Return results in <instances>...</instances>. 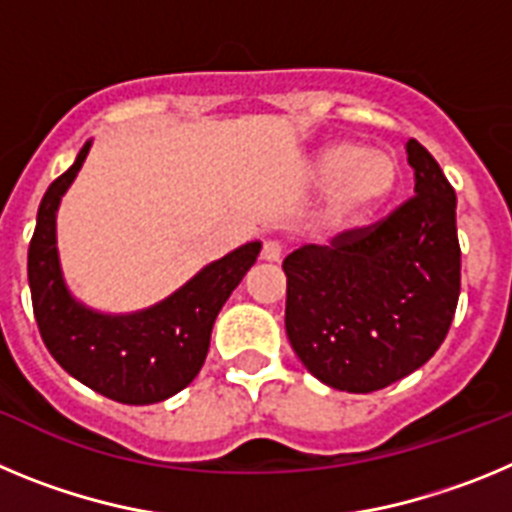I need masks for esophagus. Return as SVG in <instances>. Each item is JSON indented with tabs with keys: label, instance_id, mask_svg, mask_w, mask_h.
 Listing matches in <instances>:
<instances>
[{
	"label": "esophagus",
	"instance_id": "obj_1",
	"mask_svg": "<svg viewBox=\"0 0 512 512\" xmlns=\"http://www.w3.org/2000/svg\"><path fill=\"white\" fill-rule=\"evenodd\" d=\"M261 261L279 264V261H282V246H279L277 241H264V248H261Z\"/></svg>",
	"mask_w": 512,
	"mask_h": 512
}]
</instances>
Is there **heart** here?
<instances>
[{"label":"heart","instance_id":"obj_1","mask_svg":"<svg viewBox=\"0 0 512 512\" xmlns=\"http://www.w3.org/2000/svg\"><path fill=\"white\" fill-rule=\"evenodd\" d=\"M400 161L361 140H333L307 164V182L323 189L318 225L325 235H346L372 220L400 187Z\"/></svg>","mask_w":512,"mask_h":512}]
</instances>
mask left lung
<instances>
[{
    "label": "left lung",
    "mask_w": 512,
    "mask_h": 512,
    "mask_svg": "<svg viewBox=\"0 0 512 512\" xmlns=\"http://www.w3.org/2000/svg\"><path fill=\"white\" fill-rule=\"evenodd\" d=\"M415 197L374 228L284 259V325L307 372L341 392L382 390L425 364L454 320L461 287L456 194L410 138Z\"/></svg>",
    "instance_id": "8db88e82"
}]
</instances>
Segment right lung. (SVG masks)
I'll list each match as a JSON object with an SVG mask.
<instances>
[{
	"mask_svg": "<svg viewBox=\"0 0 512 512\" xmlns=\"http://www.w3.org/2000/svg\"><path fill=\"white\" fill-rule=\"evenodd\" d=\"M89 148L92 140L48 187L38 207L27 251L35 320L53 359L89 390L122 405H153L182 392L200 374L217 312L256 264L261 241L243 243L202 266L176 292L143 310L115 315L84 305L63 279L56 217Z\"/></svg>",
	"mask_w": 512,
	"mask_h": 512,
	"instance_id": "obj_1",
	"label": "right lung"
}]
</instances>
